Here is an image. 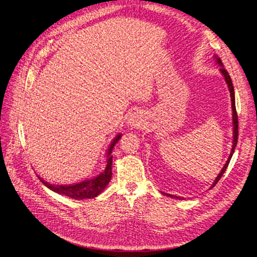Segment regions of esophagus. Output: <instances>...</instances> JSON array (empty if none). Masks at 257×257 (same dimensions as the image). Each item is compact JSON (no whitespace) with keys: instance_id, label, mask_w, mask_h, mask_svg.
<instances>
[{"instance_id":"esophagus-1","label":"esophagus","mask_w":257,"mask_h":257,"mask_svg":"<svg viewBox=\"0 0 257 257\" xmlns=\"http://www.w3.org/2000/svg\"><path fill=\"white\" fill-rule=\"evenodd\" d=\"M130 127L132 128H141L144 123H145V119H144V115L142 112H134L130 116V119L127 121Z\"/></svg>"}]
</instances>
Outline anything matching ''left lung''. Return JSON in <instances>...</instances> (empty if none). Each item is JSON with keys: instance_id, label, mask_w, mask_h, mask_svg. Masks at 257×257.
Returning a JSON list of instances; mask_svg holds the SVG:
<instances>
[{"instance_id": "obj_1", "label": "left lung", "mask_w": 257, "mask_h": 257, "mask_svg": "<svg viewBox=\"0 0 257 257\" xmlns=\"http://www.w3.org/2000/svg\"><path fill=\"white\" fill-rule=\"evenodd\" d=\"M216 62L217 63H219L222 67L220 68V71H221V73L223 74V76H224V78H225V81H226V83H227V85H228V89H229V92H230V98H231V107H232V124H234V127H232V130H234V141H232V147H231V151H230V154H229V157H228V160L226 161V164L224 165V167L222 168V170H221V173L219 174V176L216 177V179L214 180V182H213V184L211 185V188H213V186L219 182V180L221 179V177L223 176V174L225 173V170H226V168H227V166H228V164H229V161H230V159H231V157H232V153L235 152V148H236V146H237V141H238V115H237V111H236V104H235V92H234V85H232V82H231V79H230V76H229V74H228V72L226 71V69H225L224 67H223V64H222V62H221V60L219 59V58H216ZM210 188V189H211ZM165 194V193H164ZM167 196H169V197H176V198H179V197H177V196H174V195H170V194H166ZM180 199V198H179Z\"/></svg>"}]
</instances>
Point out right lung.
Returning a JSON list of instances; mask_svg holds the SVG:
<instances>
[{
  "label": "right lung",
  "mask_w": 257,
  "mask_h": 257,
  "mask_svg": "<svg viewBox=\"0 0 257 257\" xmlns=\"http://www.w3.org/2000/svg\"><path fill=\"white\" fill-rule=\"evenodd\" d=\"M120 138H121V134H119L113 139L110 147H109V149H108L106 167L104 169V172L100 173L98 176L90 179V180H85V181L76 183V184H71V185H56V184H50L48 182H46L40 177L38 178L41 179V181L46 186H47V188H49L53 192L61 194V195H65V196H68V197L77 199V200L85 199V198H94L104 191L107 184L110 181L111 175H112L111 151L113 149L114 145L119 142Z\"/></svg>",
  "instance_id": "obj_1"
}]
</instances>
